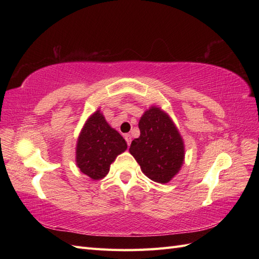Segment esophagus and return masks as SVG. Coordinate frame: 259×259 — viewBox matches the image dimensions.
Segmentation results:
<instances>
[{
    "mask_svg": "<svg viewBox=\"0 0 259 259\" xmlns=\"http://www.w3.org/2000/svg\"><path fill=\"white\" fill-rule=\"evenodd\" d=\"M124 139H125V141H126V145H130L131 144V136L129 135V134H125L124 135Z\"/></svg>",
    "mask_w": 259,
    "mask_h": 259,
    "instance_id": "34e87169",
    "label": "esophagus"
}]
</instances>
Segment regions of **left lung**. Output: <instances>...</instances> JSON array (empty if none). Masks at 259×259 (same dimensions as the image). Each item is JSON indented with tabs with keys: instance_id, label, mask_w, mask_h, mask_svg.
Here are the masks:
<instances>
[{
	"instance_id": "obj_1",
	"label": "left lung",
	"mask_w": 259,
	"mask_h": 259,
	"mask_svg": "<svg viewBox=\"0 0 259 259\" xmlns=\"http://www.w3.org/2000/svg\"><path fill=\"white\" fill-rule=\"evenodd\" d=\"M140 136L131 142L130 153L148 178L166 184L184 162V142L168 114L152 107L139 121Z\"/></svg>"
}]
</instances>
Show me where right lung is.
Returning <instances> with one entry per match:
<instances>
[{"label":"right lung","instance_id":"obj_1","mask_svg":"<svg viewBox=\"0 0 259 259\" xmlns=\"http://www.w3.org/2000/svg\"><path fill=\"white\" fill-rule=\"evenodd\" d=\"M126 149L118 131L110 126L100 111L93 113L82 129L76 146V164L93 180L106 177L115 157Z\"/></svg>","mask_w":259,"mask_h":259}]
</instances>
